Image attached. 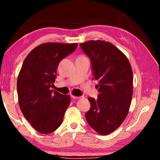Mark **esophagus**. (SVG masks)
<instances>
[{
    "mask_svg": "<svg viewBox=\"0 0 160 160\" xmlns=\"http://www.w3.org/2000/svg\"><path fill=\"white\" fill-rule=\"evenodd\" d=\"M82 97H77V96H73L72 95V98L73 99H81L82 98Z\"/></svg>",
    "mask_w": 160,
    "mask_h": 160,
    "instance_id": "obj_1",
    "label": "esophagus"
}]
</instances>
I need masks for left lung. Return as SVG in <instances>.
I'll return each instance as SVG.
<instances>
[{
  "label": "left lung",
  "instance_id": "left-lung-1",
  "mask_svg": "<svg viewBox=\"0 0 160 160\" xmlns=\"http://www.w3.org/2000/svg\"><path fill=\"white\" fill-rule=\"evenodd\" d=\"M91 59L98 98L88 99L90 109L85 113L89 125L102 135L112 133L125 120L132 96V71L128 58L112 43L91 40L80 44Z\"/></svg>",
  "mask_w": 160,
  "mask_h": 160
}]
</instances>
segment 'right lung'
<instances>
[{
    "mask_svg": "<svg viewBox=\"0 0 160 160\" xmlns=\"http://www.w3.org/2000/svg\"><path fill=\"white\" fill-rule=\"evenodd\" d=\"M78 44L44 43L27 56L17 80L22 113L40 133L56 131L62 123L70 96L51 90L60 61L76 49Z\"/></svg>",
    "mask_w": 160,
    "mask_h": 160,
    "instance_id": "right-lung-1",
    "label": "right lung"
}]
</instances>
